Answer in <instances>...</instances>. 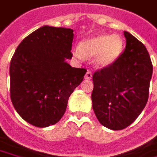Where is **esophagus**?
Returning a JSON list of instances; mask_svg holds the SVG:
<instances>
[{
  "mask_svg": "<svg viewBox=\"0 0 157 157\" xmlns=\"http://www.w3.org/2000/svg\"><path fill=\"white\" fill-rule=\"evenodd\" d=\"M91 78H92V73H91L90 71H86V75H85V78H86V80H90Z\"/></svg>",
  "mask_w": 157,
  "mask_h": 157,
  "instance_id": "obj_1",
  "label": "esophagus"
}]
</instances>
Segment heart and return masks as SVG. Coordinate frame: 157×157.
<instances>
[{
    "label": "heart",
    "instance_id": "1",
    "mask_svg": "<svg viewBox=\"0 0 157 157\" xmlns=\"http://www.w3.org/2000/svg\"><path fill=\"white\" fill-rule=\"evenodd\" d=\"M124 43L120 35L98 34L90 37L76 48L78 58L95 56L94 63L98 67H107L112 65L121 56Z\"/></svg>",
    "mask_w": 157,
    "mask_h": 157
}]
</instances>
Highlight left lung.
<instances>
[{
    "mask_svg": "<svg viewBox=\"0 0 157 157\" xmlns=\"http://www.w3.org/2000/svg\"><path fill=\"white\" fill-rule=\"evenodd\" d=\"M126 47L112 65L94 72L92 108L98 120L113 130L130 125L149 98L153 66L145 46L124 31Z\"/></svg>",
    "mask_w": 157,
    "mask_h": 157,
    "instance_id": "left-lung-1",
    "label": "left lung"
}]
</instances>
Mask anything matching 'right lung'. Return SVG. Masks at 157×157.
<instances>
[{"label":"right lung","mask_w":157,"mask_h":157,"mask_svg":"<svg viewBox=\"0 0 157 157\" xmlns=\"http://www.w3.org/2000/svg\"><path fill=\"white\" fill-rule=\"evenodd\" d=\"M73 30L44 26L18 46L10 62V97L17 113L30 124H55L68 98L80 85L85 68L71 67Z\"/></svg>","instance_id":"obj_1"}]
</instances>
